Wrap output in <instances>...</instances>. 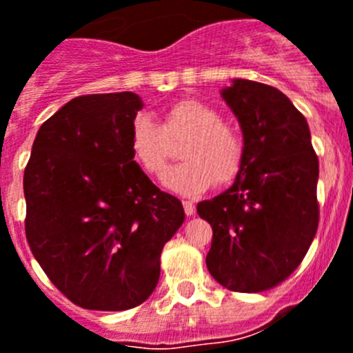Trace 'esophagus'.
<instances>
[{
	"instance_id": "esophagus-1",
	"label": "esophagus",
	"mask_w": 353,
	"mask_h": 353,
	"mask_svg": "<svg viewBox=\"0 0 353 353\" xmlns=\"http://www.w3.org/2000/svg\"><path fill=\"white\" fill-rule=\"evenodd\" d=\"M183 210H185V215L191 217V215H194L196 212V205L192 203V201H183Z\"/></svg>"
}]
</instances>
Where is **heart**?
I'll return each instance as SVG.
<instances>
[{"label": "heart", "instance_id": "heart-1", "mask_svg": "<svg viewBox=\"0 0 353 353\" xmlns=\"http://www.w3.org/2000/svg\"><path fill=\"white\" fill-rule=\"evenodd\" d=\"M180 159L183 162L162 174V183L173 192L196 196L212 182L230 183L244 162V141L233 127L223 123L221 114L194 99L176 102L168 109L164 123L148 114L136 117L130 130V150L148 174L164 171L170 159V141L185 138Z\"/></svg>", "mask_w": 353, "mask_h": 353}]
</instances>
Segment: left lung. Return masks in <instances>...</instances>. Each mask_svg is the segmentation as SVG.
<instances>
[{"instance_id":"8db88e82","label":"left lung","mask_w":353,"mask_h":353,"mask_svg":"<svg viewBox=\"0 0 353 353\" xmlns=\"http://www.w3.org/2000/svg\"><path fill=\"white\" fill-rule=\"evenodd\" d=\"M242 129L244 162L230 189L198 203L212 226L208 272L233 292H263L301 265L318 228V157L310 125L269 84L221 90Z\"/></svg>"}]
</instances>
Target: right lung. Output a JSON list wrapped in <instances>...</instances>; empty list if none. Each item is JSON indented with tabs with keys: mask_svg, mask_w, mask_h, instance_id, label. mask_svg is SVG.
Masks as SVG:
<instances>
[{
	"mask_svg": "<svg viewBox=\"0 0 353 353\" xmlns=\"http://www.w3.org/2000/svg\"><path fill=\"white\" fill-rule=\"evenodd\" d=\"M141 97L72 99L40 125L24 170L26 239L52 285L84 310L125 311L152 295L180 199L130 150Z\"/></svg>",
	"mask_w": 353,
	"mask_h": 353,
	"instance_id": "obj_1",
	"label": "right lung"
}]
</instances>
